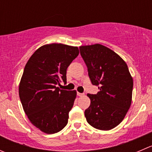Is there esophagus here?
Masks as SVG:
<instances>
[{
  "instance_id": "esophagus-1",
  "label": "esophagus",
  "mask_w": 152,
  "mask_h": 152,
  "mask_svg": "<svg viewBox=\"0 0 152 152\" xmlns=\"http://www.w3.org/2000/svg\"><path fill=\"white\" fill-rule=\"evenodd\" d=\"M77 95L79 96H83L85 95V94H81V93H77Z\"/></svg>"
}]
</instances>
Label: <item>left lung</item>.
<instances>
[{
  "instance_id": "1",
  "label": "left lung",
  "mask_w": 152,
  "mask_h": 152,
  "mask_svg": "<svg viewBox=\"0 0 152 152\" xmlns=\"http://www.w3.org/2000/svg\"><path fill=\"white\" fill-rule=\"evenodd\" d=\"M79 50L91 82L99 89L87 94L91 99L85 111L87 122L96 129L110 130L123 121L132 104V76L126 61L107 47L96 44Z\"/></svg>"
}]
</instances>
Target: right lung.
Returning <instances> with one entry per match:
<instances>
[{
    "label": "right lung",
    "mask_w": 152,
    "mask_h": 152,
    "mask_svg": "<svg viewBox=\"0 0 152 152\" xmlns=\"http://www.w3.org/2000/svg\"><path fill=\"white\" fill-rule=\"evenodd\" d=\"M79 53L77 47L63 44L45 45L28 60L19 84L23 110L33 126L45 134H55L67 124L76 91L60 90L67 82V69Z\"/></svg>",
    "instance_id": "1"
}]
</instances>
